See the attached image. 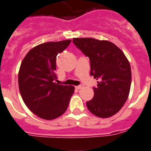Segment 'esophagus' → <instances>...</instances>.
Masks as SVG:
<instances>
[{"mask_svg":"<svg viewBox=\"0 0 151 151\" xmlns=\"http://www.w3.org/2000/svg\"><path fill=\"white\" fill-rule=\"evenodd\" d=\"M83 88V86L82 85H81V86H76V88H77V89H81V88Z\"/></svg>","mask_w":151,"mask_h":151,"instance_id":"esophagus-1","label":"esophagus"}]
</instances>
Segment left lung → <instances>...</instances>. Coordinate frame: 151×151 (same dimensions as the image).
I'll return each instance as SVG.
<instances>
[{"label":"left lung","mask_w":151,"mask_h":151,"mask_svg":"<svg viewBox=\"0 0 151 151\" xmlns=\"http://www.w3.org/2000/svg\"><path fill=\"white\" fill-rule=\"evenodd\" d=\"M74 44L90 60L91 76L99 80L94 97L86 102L90 112L110 118L127 101L131 84V69L122 50L113 42L94 38H73Z\"/></svg>","instance_id":"8db88e82"}]
</instances>
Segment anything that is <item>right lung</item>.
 <instances>
[{"label": "right lung", "mask_w": 151, "mask_h": 151, "mask_svg": "<svg viewBox=\"0 0 151 151\" xmlns=\"http://www.w3.org/2000/svg\"><path fill=\"white\" fill-rule=\"evenodd\" d=\"M70 42L66 40L40 44L29 50L22 61L18 73L20 95L27 107L39 118H57L69 106L75 87L54 81L57 78L56 56Z\"/></svg>", "instance_id": "1"}]
</instances>
